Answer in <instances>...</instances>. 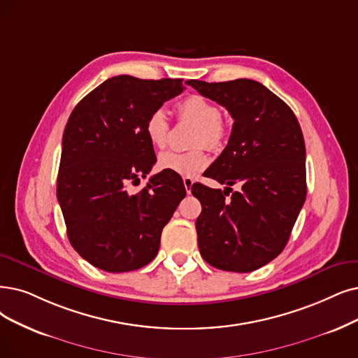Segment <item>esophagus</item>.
Returning <instances> with one entry per match:
<instances>
[{
  "instance_id": "esophagus-1",
  "label": "esophagus",
  "mask_w": 358,
  "mask_h": 358,
  "mask_svg": "<svg viewBox=\"0 0 358 358\" xmlns=\"http://www.w3.org/2000/svg\"><path fill=\"white\" fill-rule=\"evenodd\" d=\"M192 183H194V180L191 178H183V185H185V189H187V194H191Z\"/></svg>"
}]
</instances>
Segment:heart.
Wrapping results in <instances>:
<instances>
[{
    "label": "heart",
    "mask_w": 358,
    "mask_h": 358,
    "mask_svg": "<svg viewBox=\"0 0 358 358\" xmlns=\"http://www.w3.org/2000/svg\"><path fill=\"white\" fill-rule=\"evenodd\" d=\"M178 113L180 119L198 124L192 138V145H195V148L162 152L159 155V167L171 173L192 178L201 173L208 164V155L203 145L210 150H219L224 142L226 129L220 119L219 107L204 96L189 95L183 98L178 104ZM144 132L154 148L166 147L170 134V122L164 108H155L148 114L144 123Z\"/></svg>",
    "instance_id": "heart-1"
}]
</instances>
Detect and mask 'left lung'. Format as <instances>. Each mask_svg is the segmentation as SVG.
Returning a JSON list of instances; mask_svg holds the SVG:
<instances>
[{
    "instance_id": "8db88e82",
    "label": "left lung",
    "mask_w": 358,
    "mask_h": 358,
    "mask_svg": "<svg viewBox=\"0 0 358 358\" xmlns=\"http://www.w3.org/2000/svg\"><path fill=\"white\" fill-rule=\"evenodd\" d=\"M188 85L223 106L234 119L226 148L207 170V178L226 185L224 191L201 183L191 188L203 207L195 222L198 248L213 267L248 273L283 251L304 206L301 127L288 104L260 82ZM234 184L240 187L235 193ZM229 192L233 195L226 199Z\"/></svg>"
}]
</instances>
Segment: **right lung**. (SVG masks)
Listing matches in <instances>:
<instances>
[{"label":"right lung","mask_w":358,"mask_h":358,"mask_svg":"<svg viewBox=\"0 0 358 358\" xmlns=\"http://www.w3.org/2000/svg\"><path fill=\"white\" fill-rule=\"evenodd\" d=\"M183 88L182 79L114 76L70 114L57 198L71 247L98 268L122 273L152 262L163 227L187 195L182 178L167 170L151 176L138 194L127 189L157 160L145 119Z\"/></svg>","instance_id":"1"}]
</instances>
